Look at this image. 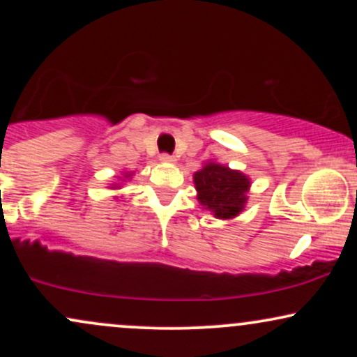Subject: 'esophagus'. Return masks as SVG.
<instances>
[{
  "label": "esophagus",
  "instance_id": "1",
  "mask_svg": "<svg viewBox=\"0 0 357 357\" xmlns=\"http://www.w3.org/2000/svg\"><path fill=\"white\" fill-rule=\"evenodd\" d=\"M161 162H166V165H174L176 162V159H174V155H171V154H161Z\"/></svg>",
  "mask_w": 357,
  "mask_h": 357
}]
</instances>
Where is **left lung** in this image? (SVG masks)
Wrapping results in <instances>:
<instances>
[{"mask_svg": "<svg viewBox=\"0 0 357 357\" xmlns=\"http://www.w3.org/2000/svg\"><path fill=\"white\" fill-rule=\"evenodd\" d=\"M192 179L199 204L216 218L230 220L243 211L250 188V179L243 173L210 161L196 171Z\"/></svg>", "mask_w": 357, "mask_h": 357, "instance_id": "left-lung-1", "label": "left lung"}]
</instances>
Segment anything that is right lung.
<instances>
[{"mask_svg": "<svg viewBox=\"0 0 357 357\" xmlns=\"http://www.w3.org/2000/svg\"><path fill=\"white\" fill-rule=\"evenodd\" d=\"M126 176H127V178H129V176H130V174H126ZM114 186H116V190H117V188H119V186H117V184H114Z\"/></svg>", "mask_w": 357, "mask_h": 357, "instance_id": "1", "label": "right lung"}]
</instances>
